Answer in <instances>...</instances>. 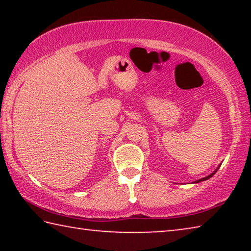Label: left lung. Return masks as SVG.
Here are the masks:
<instances>
[{"instance_id": "8db88e82", "label": "left lung", "mask_w": 251, "mask_h": 251, "mask_svg": "<svg viewBox=\"0 0 251 251\" xmlns=\"http://www.w3.org/2000/svg\"><path fill=\"white\" fill-rule=\"evenodd\" d=\"M220 165H222V164H220ZM220 165H219V166H218L217 168H216V169H215V172H212V173L210 174V175H208V176H206V177H203V178H201V179H198V180H196V181H194V184H197V182H201V181H203V180H207V179H209V178H210V177H212V176H214V175H215V174H216V172H217V171H218V169H219V167H220Z\"/></svg>"}]
</instances>
